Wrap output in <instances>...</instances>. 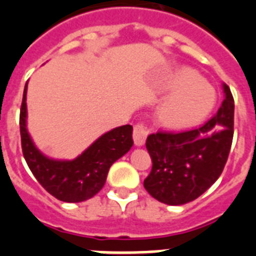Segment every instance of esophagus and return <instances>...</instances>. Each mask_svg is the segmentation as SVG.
<instances>
[{
  "label": "esophagus",
  "instance_id": "obj_1",
  "mask_svg": "<svg viewBox=\"0 0 256 256\" xmlns=\"http://www.w3.org/2000/svg\"><path fill=\"white\" fill-rule=\"evenodd\" d=\"M149 134V130L142 123H137L133 128V141H134V145L136 146H142L145 141H146V137Z\"/></svg>",
  "mask_w": 256,
  "mask_h": 256
}]
</instances>
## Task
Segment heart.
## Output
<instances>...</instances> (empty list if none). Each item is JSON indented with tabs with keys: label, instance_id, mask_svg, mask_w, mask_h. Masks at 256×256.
I'll return each instance as SVG.
<instances>
[{
	"label": "heart",
	"instance_id": "heart-1",
	"mask_svg": "<svg viewBox=\"0 0 256 256\" xmlns=\"http://www.w3.org/2000/svg\"><path fill=\"white\" fill-rule=\"evenodd\" d=\"M168 92L170 94L157 107V120L168 130H183L199 126L216 103L212 86L190 68H179L172 73Z\"/></svg>",
	"mask_w": 256,
	"mask_h": 256
}]
</instances>
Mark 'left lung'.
Listing matches in <instances>:
<instances>
[{"instance_id":"obj_1","label":"left lung","mask_w":256,"mask_h":256,"mask_svg":"<svg viewBox=\"0 0 256 256\" xmlns=\"http://www.w3.org/2000/svg\"><path fill=\"white\" fill-rule=\"evenodd\" d=\"M224 100L217 114L198 130L157 132L146 138L153 168L144 187L168 206H183L202 195L222 172L234 126V99L222 84Z\"/></svg>"}]
</instances>
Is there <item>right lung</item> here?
<instances>
[{
	"label": "right lung",
	"mask_w": 256,
	"mask_h": 256,
	"mask_svg": "<svg viewBox=\"0 0 256 256\" xmlns=\"http://www.w3.org/2000/svg\"><path fill=\"white\" fill-rule=\"evenodd\" d=\"M27 84L20 107V140L24 160L34 176L56 199L65 202H80L92 199L107 179L111 164L133 145V126H118L98 137L74 160H54L38 149L27 130Z\"/></svg>",
	"instance_id": "right-lung-1"
}]
</instances>
